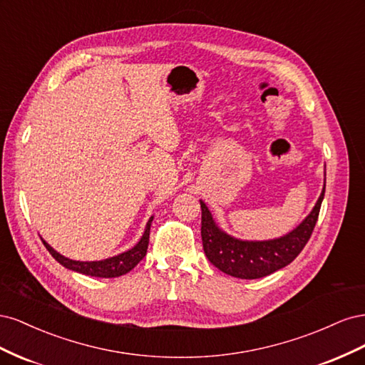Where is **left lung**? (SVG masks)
I'll return each instance as SVG.
<instances>
[{
    "mask_svg": "<svg viewBox=\"0 0 365 365\" xmlns=\"http://www.w3.org/2000/svg\"><path fill=\"white\" fill-rule=\"evenodd\" d=\"M324 189L312 212L288 235L269 240H242L219 228L204 201L201 202V236L207 259L217 269L237 279H260L289 264L311 239L322 207Z\"/></svg>",
    "mask_w": 365,
    "mask_h": 365,
    "instance_id": "obj_1",
    "label": "left lung"
}]
</instances>
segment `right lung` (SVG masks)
I'll list each match as a JSON object with an SVG mask.
<instances>
[{"instance_id":"1","label":"right lung","mask_w":365,"mask_h":365,"mask_svg":"<svg viewBox=\"0 0 365 365\" xmlns=\"http://www.w3.org/2000/svg\"><path fill=\"white\" fill-rule=\"evenodd\" d=\"M153 220V216L149 217L145 233H143L141 239L137 242V244L132 247L130 250L117 254L114 257L103 259V260H96V262H81V260H73L62 256L61 252H58L54 248H51L46 240L42 239L43 245L48 250L51 256L56 259L62 267L67 269L81 272L85 275H91V277H102V279H113V277H120L130 269H134L138 262L146 256L148 245H149V233H150V224Z\"/></svg>"}]
</instances>
